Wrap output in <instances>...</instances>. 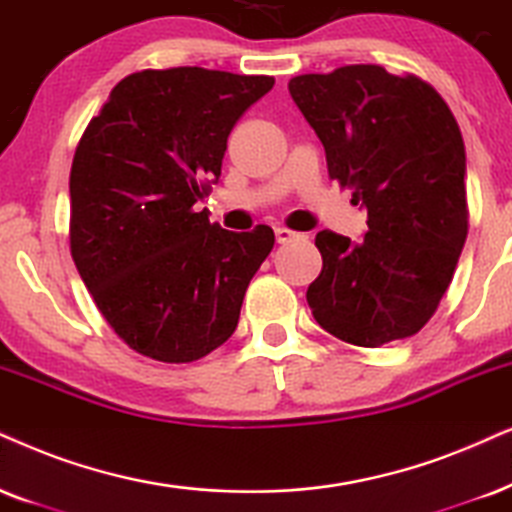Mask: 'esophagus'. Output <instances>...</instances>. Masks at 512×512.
Returning a JSON list of instances; mask_svg holds the SVG:
<instances>
[{
    "instance_id": "34e87169",
    "label": "esophagus",
    "mask_w": 512,
    "mask_h": 512,
    "mask_svg": "<svg viewBox=\"0 0 512 512\" xmlns=\"http://www.w3.org/2000/svg\"><path fill=\"white\" fill-rule=\"evenodd\" d=\"M274 234H276V241L278 243H293V241H300V238H304V234L290 231V229H286V226H276Z\"/></svg>"
}]
</instances>
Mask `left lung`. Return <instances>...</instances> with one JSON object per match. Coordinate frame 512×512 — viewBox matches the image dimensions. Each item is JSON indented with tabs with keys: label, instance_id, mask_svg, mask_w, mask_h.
I'll return each mask as SVG.
<instances>
[{
	"label": "left lung",
	"instance_id": "8db88e82",
	"mask_svg": "<svg viewBox=\"0 0 512 512\" xmlns=\"http://www.w3.org/2000/svg\"><path fill=\"white\" fill-rule=\"evenodd\" d=\"M288 92L331 179L368 212L364 241L316 234L323 269L307 302L323 331L359 347L416 335L449 288L468 236L465 146L442 96L416 75L345 66Z\"/></svg>",
	"mask_w": 512,
	"mask_h": 512
}]
</instances>
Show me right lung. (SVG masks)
I'll return each mask as SVG.
<instances>
[{"instance_id":"1","label":"right lung","mask_w":512,"mask_h":512,"mask_svg":"<svg viewBox=\"0 0 512 512\" xmlns=\"http://www.w3.org/2000/svg\"><path fill=\"white\" fill-rule=\"evenodd\" d=\"M274 77L144 70L113 87L84 129L70 170V252L113 331L144 357L189 364L231 338L274 231L210 224L238 118Z\"/></svg>"}]
</instances>
